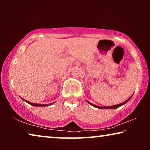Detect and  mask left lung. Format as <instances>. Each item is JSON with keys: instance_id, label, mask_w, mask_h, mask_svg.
I'll return each mask as SVG.
<instances>
[{"instance_id": "obj_1", "label": "left lung", "mask_w": 150, "mask_h": 150, "mask_svg": "<svg viewBox=\"0 0 150 150\" xmlns=\"http://www.w3.org/2000/svg\"><path fill=\"white\" fill-rule=\"evenodd\" d=\"M132 95L129 98L128 100H126V101L124 102H122V103L119 104H117V105L110 106H97V105H96V104H93L91 103V102H89V101H87V102L88 103H89V104H91V106H93V107H96V108H100V109H115V108H119V107H120V106H122V105H124V104L127 103V102H128L129 101V100H130V98H132Z\"/></svg>"}]
</instances>
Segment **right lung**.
I'll return each instance as SVG.
<instances>
[{"mask_svg": "<svg viewBox=\"0 0 150 150\" xmlns=\"http://www.w3.org/2000/svg\"><path fill=\"white\" fill-rule=\"evenodd\" d=\"M21 99L22 100H24V102H27L28 104H30V105L34 106H48L52 105V104H53L54 103V102H53V103H50V104H35V103H32V102H28V101H27V100H24V99H23V98H21Z\"/></svg>", "mask_w": 150, "mask_h": 150, "instance_id": "add662e5", "label": "right lung"}]
</instances>
